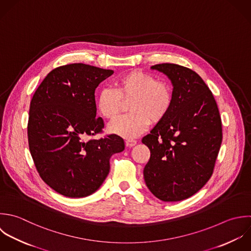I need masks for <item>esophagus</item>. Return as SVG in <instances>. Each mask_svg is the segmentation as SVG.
Segmentation results:
<instances>
[{
  "instance_id": "obj_1",
  "label": "esophagus",
  "mask_w": 251,
  "mask_h": 251,
  "mask_svg": "<svg viewBox=\"0 0 251 251\" xmlns=\"http://www.w3.org/2000/svg\"><path fill=\"white\" fill-rule=\"evenodd\" d=\"M125 143H126V146H128V147H134V146H136L137 141L134 139H127L125 141Z\"/></svg>"
}]
</instances>
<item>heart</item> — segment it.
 Wrapping results in <instances>:
<instances>
[{
  "instance_id": "heart-1",
  "label": "heart",
  "mask_w": 251,
  "mask_h": 251,
  "mask_svg": "<svg viewBox=\"0 0 251 251\" xmlns=\"http://www.w3.org/2000/svg\"><path fill=\"white\" fill-rule=\"evenodd\" d=\"M129 101L130 113L109 124L108 130L124 138H134L145 132L151 122H160L171 109V87L148 72L131 70L115 81V89L104 88L98 97L100 113L107 119H115L124 101Z\"/></svg>"
}]
</instances>
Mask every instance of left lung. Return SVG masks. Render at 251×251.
<instances>
[{
    "label": "left lung",
    "instance_id": "8db88e82",
    "mask_svg": "<svg viewBox=\"0 0 251 251\" xmlns=\"http://www.w3.org/2000/svg\"><path fill=\"white\" fill-rule=\"evenodd\" d=\"M151 69L171 80L173 103L142 140L151 151L144 178L160 201H180L198 193L212 176L223 138L221 117L211 91L197 72L174 63Z\"/></svg>",
    "mask_w": 251,
    "mask_h": 251
}]
</instances>
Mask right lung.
<instances>
[{
  "label": "right lung",
  "mask_w": 251,
  "mask_h": 251,
  "mask_svg": "<svg viewBox=\"0 0 251 251\" xmlns=\"http://www.w3.org/2000/svg\"><path fill=\"white\" fill-rule=\"evenodd\" d=\"M112 74L113 70L84 63L62 65L46 76L31 100V156L42 180L64 197L95 193L109 173L111 155L124 151L123 139L115 134L87 139L102 132L95 91Z\"/></svg>",
  "instance_id": "right-lung-1"
}]
</instances>
